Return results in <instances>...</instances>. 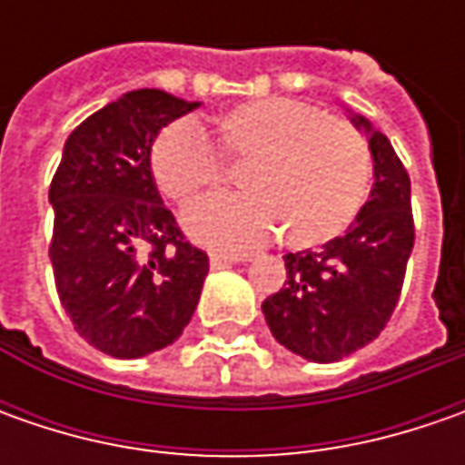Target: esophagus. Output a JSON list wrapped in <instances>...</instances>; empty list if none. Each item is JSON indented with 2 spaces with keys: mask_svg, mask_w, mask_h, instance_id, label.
I'll return each instance as SVG.
<instances>
[{
  "mask_svg": "<svg viewBox=\"0 0 465 465\" xmlns=\"http://www.w3.org/2000/svg\"><path fill=\"white\" fill-rule=\"evenodd\" d=\"M241 256H230V253H212L209 256V263H212V269H224V266H232V263H241Z\"/></svg>",
  "mask_w": 465,
  "mask_h": 465,
  "instance_id": "obj_1",
  "label": "esophagus"
}]
</instances>
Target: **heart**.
Wrapping results in <instances>:
<instances>
[{
  "mask_svg": "<svg viewBox=\"0 0 465 465\" xmlns=\"http://www.w3.org/2000/svg\"><path fill=\"white\" fill-rule=\"evenodd\" d=\"M209 134L224 163H242V196L188 209L183 224L199 241L253 248L279 230L300 251L341 235L365 206L372 157L344 118L302 100L253 98L209 118ZM217 154L191 121H173L150 147L154 186L175 204L202 199L223 181Z\"/></svg>",
  "mask_w": 465,
  "mask_h": 465,
  "instance_id": "b5f03b06",
  "label": "heart"
}]
</instances>
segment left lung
I'll return each mask as SVG.
<instances>
[{"label": "left lung", "mask_w": 465, "mask_h": 465, "mask_svg": "<svg viewBox=\"0 0 465 465\" xmlns=\"http://www.w3.org/2000/svg\"><path fill=\"white\" fill-rule=\"evenodd\" d=\"M351 124L367 134L375 163L370 199L344 235L287 253L284 287L261 305L279 344L311 362H336L381 336L414 248L409 173L367 118Z\"/></svg>", "instance_id": "1"}]
</instances>
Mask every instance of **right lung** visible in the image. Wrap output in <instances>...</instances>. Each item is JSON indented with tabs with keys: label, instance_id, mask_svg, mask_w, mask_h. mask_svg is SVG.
Here are the masks:
<instances>
[{
	"label": "right lung",
	"instance_id": "obj_1",
	"mask_svg": "<svg viewBox=\"0 0 465 465\" xmlns=\"http://www.w3.org/2000/svg\"><path fill=\"white\" fill-rule=\"evenodd\" d=\"M193 108L165 90L121 95L69 134L48 188L59 300L82 339L118 360L173 344L209 274L150 173L154 136Z\"/></svg>",
	"mask_w": 465,
	"mask_h": 465
}]
</instances>
